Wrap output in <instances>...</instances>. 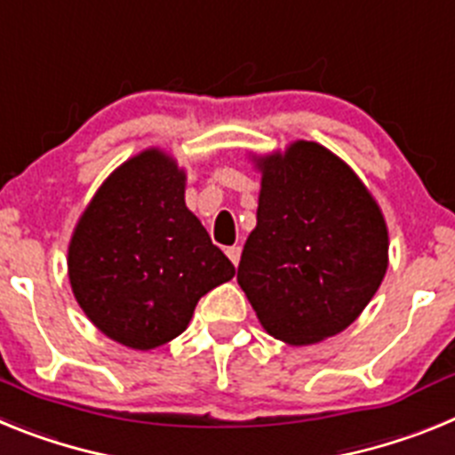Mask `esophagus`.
<instances>
[{
  "mask_svg": "<svg viewBox=\"0 0 455 455\" xmlns=\"http://www.w3.org/2000/svg\"><path fill=\"white\" fill-rule=\"evenodd\" d=\"M225 255L230 257V262L235 264H239V259H241V248L239 246H230V248H225Z\"/></svg>",
  "mask_w": 455,
  "mask_h": 455,
  "instance_id": "esophagus-1",
  "label": "esophagus"
}]
</instances>
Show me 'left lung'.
I'll return each instance as SVG.
<instances>
[{"instance_id":"1","label":"left lung","mask_w":455,"mask_h":455,"mask_svg":"<svg viewBox=\"0 0 455 455\" xmlns=\"http://www.w3.org/2000/svg\"><path fill=\"white\" fill-rule=\"evenodd\" d=\"M257 228L239 280L268 335L296 347L341 332L387 271V228L347 164L299 140L262 159Z\"/></svg>"}]
</instances>
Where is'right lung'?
<instances>
[{
    "mask_svg": "<svg viewBox=\"0 0 455 455\" xmlns=\"http://www.w3.org/2000/svg\"><path fill=\"white\" fill-rule=\"evenodd\" d=\"M75 299L100 331L148 351L175 339L235 267L184 204V172L156 150L102 184L68 252Z\"/></svg>",
    "mask_w": 455,
    "mask_h": 455,
    "instance_id": "1",
    "label": "right lung"
}]
</instances>
